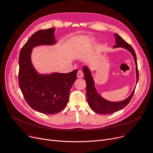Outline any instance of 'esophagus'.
I'll list each match as a JSON object with an SVG mask.
<instances>
[{
  "label": "esophagus",
  "instance_id": "obj_1",
  "mask_svg": "<svg viewBox=\"0 0 153 153\" xmlns=\"http://www.w3.org/2000/svg\"><path fill=\"white\" fill-rule=\"evenodd\" d=\"M83 72L82 70H79L77 73V77L78 78H83Z\"/></svg>",
  "mask_w": 153,
  "mask_h": 153
}]
</instances>
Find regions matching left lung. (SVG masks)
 Masks as SVG:
<instances>
[{"label": "left lung", "mask_w": 153, "mask_h": 153, "mask_svg": "<svg viewBox=\"0 0 153 153\" xmlns=\"http://www.w3.org/2000/svg\"><path fill=\"white\" fill-rule=\"evenodd\" d=\"M115 42L116 44L114 48H123L127 49L129 52L131 53L134 57V62L136 65V72H137V83H138L139 74L137 65V60L136 57L135 52L134 51L133 48L130 45L124 41L119 35L115 33ZM83 72L85 74V79L86 84V97L88 102L91 109L96 113L100 114H110L117 112L122 109L125 106H127L130 102L131 98L133 96L135 88H134L132 93L130 96L124 101L120 102H110L107 101L100 96L96 91L94 87V81L91 76L90 71L86 67H83Z\"/></svg>", "instance_id": "8db88e82"}]
</instances>
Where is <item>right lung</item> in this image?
Listing matches in <instances>:
<instances>
[{
    "label": "right lung",
    "mask_w": 153,
    "mask_h": 153,
    "mask_svg": "<svg viewBox=\"0 0 153 153\" xmlns=\"http://www.w3.org/2000/svg\"><path fill=\"white\" fill-rule=\"evenodd\" d=\"M55 28L34 33L22 48L19 56V83L26 102L38 112L53 114L66 107L71 86L76 79L78 70L68 74L39 75L31 64L33 48L56 43Z\"/></svg>",
    "instance_id": "obj_1"
}]
</instances>
